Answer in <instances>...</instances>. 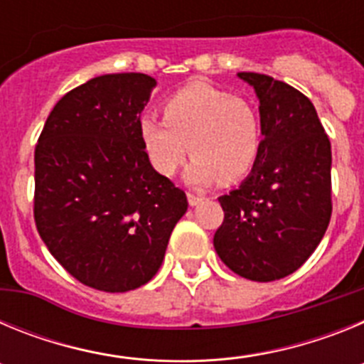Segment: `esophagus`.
<instances>
[{
    "label": "esophagus",
    "instance_id": "34e87169",
    "mask_svg": "<svg viewBox=\"0 0 364 364\" xmlns=\"http://www.w3.org/2000/svg\"><path fill=\"white\" fill-rule=\"evenodd\" d=\"M202 195H195V193H188V202L189 205H197L198 202H202Z\"/></svg>",
    "mask_w": 364,
    "mask_h": 364
}]
</instances>
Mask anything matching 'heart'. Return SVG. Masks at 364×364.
I'll use <instances>...</instances> for the list:
<instances>
[{
    "mask_svg": "<svg viewBox=\"0 0 364 364\" xmlns=\"http://www.w3.org/2000/svg\"><path fill=\"white\" fill-rule=\"evenodd\" d=\"M162 114L164 120L140 122L142 144L160 175L171 176L188 151L195 156L189 178L198 184H231L252 173L260 153V118L252 102L193 83L164 102Z\"/></svg>",
    "mask_w": 364,
    "mask_h": 364,
    "instance_id": "heart-1",
    "label": "heart"
}]
</instances>
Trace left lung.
Listing matches in <instances>:
<instances>
[{
  "label": "left lung",
  "mask_w": 364,
  "mask_h": 364,
  "mask_svg": "<svg viewBox=\"0 0 364 364\" xmlns=\"http://www.w3.org/2000/svg\"><path fill=\"white\" fill-rule=\"evenodd\" d=\"M259 96L264 134L252 175L218 197L224 220L218 257L250 281L269 282L301 268L332 217V146L314 104L268 74L239 73Z\"/></svg>",
  "instance_id": "left-lung-1"
}]
</instances>
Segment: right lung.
Here are the masks:
<instances>
[{
	"label": "right lung",
	"instance_id": "add662e5",
	"mask_svg": "<svg viewBox=\"0 0 364 364\" xmlns=\"http://www.w3.org/2000/svg\"><path fill=\"white\" fill-rule=\"evenodd\" d=\"M156 85L104 74L67 92L34 149V222L50 255L82 284L129 291L162 264L186 193L154 171L140 112Z\"/></svg>",
	"mask_w": 364,
	"mask_h": 364
}]
</instances>
